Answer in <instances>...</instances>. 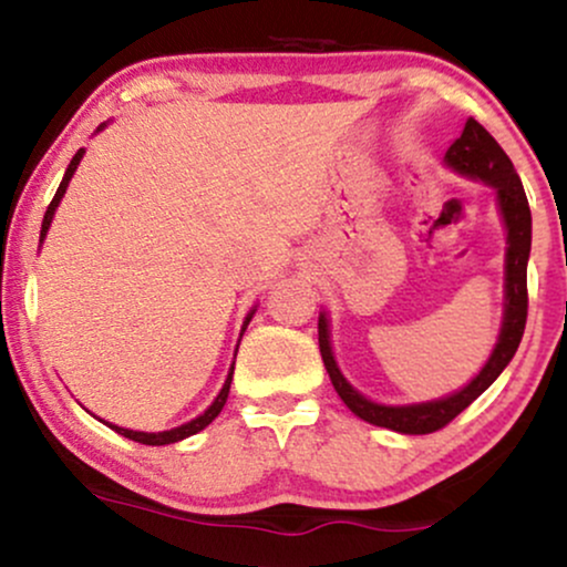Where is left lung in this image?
Segmentation results:
<instances>
[{"label": "left lung", "mask_w": 567, "mask_h": 567, "mask_svg": "<svg viewBox=\"0 0 567 567\" xmlns=\"http://www.w3.org/2000/svg\"><path fill=\"white\" fill-rule=\"evenodd\" d=\"M445 162L453 171L472 175V178L485 181L498 192V205L504 213L506 231H509V247H506V315L504 328H501L498 343L493 349L487 365L480 370V375L470 386L455 392L445 400L424 402V405H405V408H389L375 405V402L365 400L349 386L341 370L336 368L333 351H330L328 341V322L320 317L317 333H320V354L324 368H328L330 381H333L338 396L347 402V408L354 415H360L368 424L392 429V432L402 434H432L447 426L461 410H466L477 400L480 394L498 379L501 370L509 365V360L517 351L519 341H523L525 322H528V256H530V207L528 197H525L523 181H519L517 171H514L512 159L506 157L504 148L493 138L487 130L480 125L477 120H466L464 133L461 138L453 141L447 148Z\"/></svg>", "instance_id": "8db88e82"}]
</instances>
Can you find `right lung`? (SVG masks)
I'll list each match as a JSON object with an SVG mask.
<instances>
[{"mask_svg":"<svg viewBox=\"0 0 567 567\" xmlns=\"http://www.w3.org/2000/svg\"><path fill=\"white\" fill-rule=\"evenodd\" d=\"M82 154H84L82 148H80V152L74 154V159H71L69 171H66V175H63V181H61V186H58V192H55L53 202H50V205H48V213H44V220H42V239H44V234H48L50 224H53V216H55L58 202H61V199H63V194H66V186H69L71 175H74V171H76V165H80ZM250 317H252V315H247V322H250ZM231 375H234V368H231L229 379H226V383H224V389H220V394L216 396V402H213V405L207 408L205 413L199 415V419L188 421V424L178 426V429H171V432L148 434V432H133V429H122V426H112V424H109V426H112L116 434H122V437H127V440H133V442H143V445H171V442H178V440H184V437H192V434L202 432V429H205L207 424H213V421H216V415L220 413V410H224V405H226V396H229V389H231Z\"/></svg>","mask_w":567,"mask_h":567,"instance_id":"obj_1","label":"right lung"}]
</instances>
